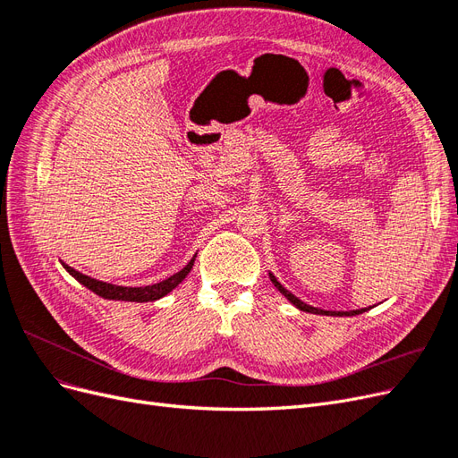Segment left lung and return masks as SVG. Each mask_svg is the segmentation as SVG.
<instances>
[{
	"label": "left lung",
	"mask_w": 458,
	"mask_h": 458,
	"mask_svg": "<svg viewBox=\"0 0 458 458\" xmlns=\"http://www.w3.org/2000/svg\"><path fill=\"white\" fill-rule=\"evenodd\" d=\"M269 279H271V283L275 284V288L279 290V293L293 303V306H296L300 311H308V313H315V315H338V317H352V315H359V313H363V311H367V308L365 310H355V311H323V310H317V308H311V306H308V303H303L301 300H298L293 293H288V290L275 279V275L273 273H269Z\"/></svg>",
	"instance_id": "obj_1"
}]
</instances>
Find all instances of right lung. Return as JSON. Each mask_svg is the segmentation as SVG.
Instances as JSON below:
<instances>
[{"mask_svg":"<svg viewBox=\"0 0 458 458\" xmlns=\"http://www.w3.org/2000/svg\"><path fill=\"white\" fill-rule=\"evenodd\" d=\"M195 258L197 254L192 256V259L187 263V266L177 271L175 275H172L170 279H165L162 283L157 284H148V286H118V284H110V283H103V281H97L91 279V276L80 273L72 267H68L66 263H63V267L71 273L74 279L84 284L86 288H89L91 293H95L97 296H101L105 300H120V301H157L160 298H164L165 294H170L175 286H179L183 283L185 276L191 273L192 266H195Z\"/></svg>","mask_w":458,"mask_h":458,"instance_id":"right-lung-1","label":"right lung"}]
</instances>
